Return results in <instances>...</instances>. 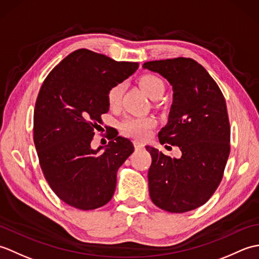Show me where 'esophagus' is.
Segmentation results:
<instances>
[{"label": "esophagus", "instance_id": "esophagus-1", "mask_svg": "<svg viewBox=\"0 0 259 259\" xmlns=\"http://www.w3.org/2000/svg\"><path fill=\"white\" fill-rule=\"evenodd\" d=\"M134 145H135L136 150H140V149H142V148L145 147V145L141 144V142H139V141H134Z\"/></svg>", "mask_w": 259, "mask_h": 259}]
</instances>
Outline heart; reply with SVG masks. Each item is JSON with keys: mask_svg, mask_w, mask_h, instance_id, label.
I'll list each match as a JSON object with an SVG mask.
<instances>
[{"mask_svg": "<svg viewBox=\"0 0 259 259\" xmlns=\"http://www.w3.org/2000/svg\"><path fill=\"white\" fill-rule=\"evenodd\" d=\"M139 84L151 99L160 98L164 92L163 81L155 74H142L139 78ZM123 84L115 83L110 88L107 93V100L111 108L118 107L122 98ZM156 121L152 118L128 117L121 122V129L126 136L136 139H146L150 135L151 129L155 126Z\"/></svg>", "mask_w": 259, "mask_h": 259, "instance_id": "obj_1", "label": "heart"}]
</instances>
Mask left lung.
Listing matches in <instances>:
<instances>
[{
    "mask_svg": "<svg viewBox=\"0 0 259 259\" xmlns=\"http://www.w3.org/2000/svg\"><path fill=\"white\" fill-rule=\"evenodd\" d=\"M145 69L166 78L174 90L168 123L158 134L161 145L178 146L181 158L146 147L152 202L169 212L202 206L218 188L230 152V124L222 90L201 64L190 58L149 61Z\"/></svg>",
    "mask_w": 259,
    "mask_h": 259,
    "instance_id": "1",
    "label": "left lung"
}]
</instances>
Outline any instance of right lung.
<instances>
[{"label":"right lung","mask_w":259,"mask_h":259,"mask_svg":"<svg viewBox=\"0 0 259 259\" xmlns=\"http://www.w3.org/2000/svg\"><path fill=\"white\" fill-rule=\"evenodd\" d=\"M87 49L70 53L48 74L33 115V139L49 186L60 199L81 210L106 205L114 194L117 171L134 152L131 141L107 133L106 150L91 148L107 93L138 69ZM100 126V125H99Z\"/></svg>","instance_id":"right-lung-1"}]
</instances>
